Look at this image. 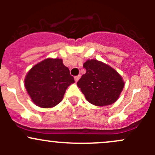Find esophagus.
Here are the masks:
<instances>
[{"label":"esophagus","mask_w":155,"mask_h":155,"mask_svg":"<svg viewBox=\"0 0 155 155\" xmlns=\"http://www.w3.org/2000/svg\"><path fill=\"white\" fill-rule=\"evenodd\" d=\"M80 77H81V76H80V75H79V76H75V77H74V79H75V81H76V82H78V81H79V79H80Z\"/></svg>","instance_id":"esophagus-1"}]
</instances>
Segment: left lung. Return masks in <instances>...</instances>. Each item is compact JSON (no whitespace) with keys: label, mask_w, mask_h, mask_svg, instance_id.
<instances>
[{"label":"left lung","mask_w":155,"mask_h":155,"mask_svg":"<svg viewBox=\"0 0 155 155\" xmlns=\"http://www.w3.org/2000/svg\"><path fill=\"white\" fill-rule=\"evenodd\" d=\"M86 70L77 85L89 103L98 107L114 104L122 91L124 82L121 75L109 65L91 59L84 63Z\"/></svg>","instance_id":"obj_1"}]
</instances>
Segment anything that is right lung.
<instances>
[{
  "label": "right lung",
  "instance_id": "1",
  "mask_svg": "<svg viewBox=\"0 0 155 155\" xmlns=\"http://www.w3.org/2000/svg\"><path fill=\"white\" fill-rule=\"evenodd\" d=\"M74 82L62 59L47 58L29 70L25 86L36 105L51 108L63 100L68 87Z\"/></svg>",
  "mask_w": 155,
  "mask_h": 155
}]
</instances>
